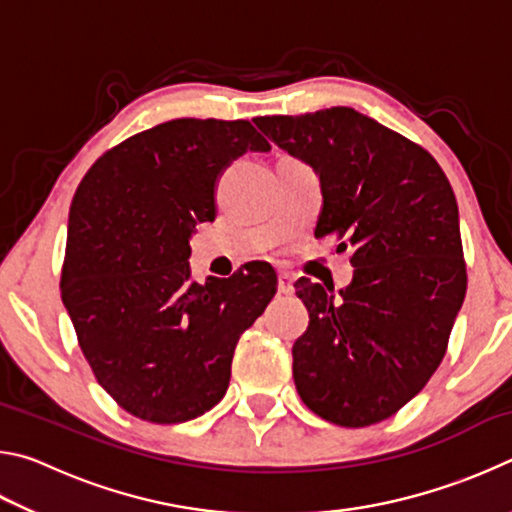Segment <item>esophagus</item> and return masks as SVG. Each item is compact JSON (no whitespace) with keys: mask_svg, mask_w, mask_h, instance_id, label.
Instances as JSON below:
<instances>
[{"mask_svg":"<svg viewBox=\"0 0 512 512\" xmlns=\"http://www.w3.org/2000/svg\"><path fill=\"white\" fill-rule=\"evenodd\" d=\"M277 291H280L282 296H291V293L296 291V289H293V275L291 273L284 271V273L277 275Z\"/></svg>","mask_w":512,"mask_h":512,"instance_id":"obj_1","label":"esophagus"}]
</instances>
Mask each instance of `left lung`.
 <instances>
[{"label":"left lung","mask_w":512,"mask_h":512,"mask_svg":"<svg viewBox=\"0 0 512 512\" xmlns=\"http://www.w3.org/2000/svg\"><path fill=\"white\" fill-rule=\"evenodd\" d=\"M268 140L318 173L316 237L354 248V277L296 282L309 327L293 343V381L311 411L339 427L391 418L443 361L467 273L452 185L424 151L354 108L257 117Z\"/></svg>","instance_id":"8db88e82"}]
</instances>
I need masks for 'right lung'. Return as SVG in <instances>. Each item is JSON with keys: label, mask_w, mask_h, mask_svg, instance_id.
I'll return each instance as SVG.
<instances>
[{"label": "right lung", "mask_w": 512, "mask_h": 512, "mask_svg": "<svg viewBox=\"0 0 512 512\" xmlns=\"http://www.w3.org/2000/svg\"><path fill=\"white\" fill-rule=\"evenodd\" d=\"M268 149L244 119H173L103 153L76 189L60 296L94 377L135 418L178 424L219 404L239 336L275 296L266 262L189 280L216 180Z\"/></svg>", "instance_id": "right-lung-1"}]
</instances>
